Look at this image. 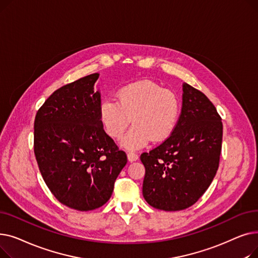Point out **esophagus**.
I'll use <instances>...</instances> for the list:
<instances>
[{"label":"esophagus","instance_id":"34e87169","mask_svg":"<svg viewBox=\"0 0 258 258\" xmlns=\"http://www.w3.org/2000/svg\"><path fill=\"white\" fill-rule=\"evenodd\" d=\"M127 159H128L130 162H134V161L138 160V155L136 153H134V152H128L127 153Z\"/></svg>","mask_w":258,"mask_h":258}]
</instances>
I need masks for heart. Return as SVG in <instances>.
<instances>
[{
	"mask_svg": "<svg viewBox=\"0 0 258 258\" xmlns=\"http://www.w3.org/2000/svg\"><path fill=\"white\" fill-rule=\"evenodd\" d=\"M117 100L105 98L100 102L99 120L108 137L119 139L132 119L134 126L121 141L126 150H139L152 139L164 141L177 125L180 114L177 96L152 80L135 81L120 88Z\"/></svg>",
	"mask_w": 258,
	"mask_h": 258,
	"instance_id": "obj_1",
	"label": "heart"
}]
</instances>
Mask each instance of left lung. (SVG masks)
Instances as JSON below:
<instances>
[{"instance_id":"obj_1","label":"left lung","mask_w":258,"mask_h":258,"mask_svg":"<svg viewBox=\"0 0 258 258\" xmlns=\"http://www.w3.org/2000/svg\"><path fill=\"white\" fill-rule=\"evenodd\" d=\"M223 123L204 93L183 84L182 111L172 134L140 160L142 192L154 208L179 211L204 195L218 171Z\"/></svg>"}]
</instances>
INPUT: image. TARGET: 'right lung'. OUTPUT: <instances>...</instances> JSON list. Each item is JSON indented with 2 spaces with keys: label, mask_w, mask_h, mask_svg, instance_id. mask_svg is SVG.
Returning <instances> with one entry per match:
<instances>
[{
  "label": "right lung",
  "mask_w": 258,
  "mask_h": 258,
  "mask_svg": "<svg viewBox=\"0 0 258 258\" xmlns=\"http://www.w3.org/2000/svg\"><path fill=\"white\" fill-rule=\"evenodd\" d=\"M94 73L54 92L34 120V155L42 177L61 204L79 211L110 200L127 157L105 134Z\"/></svg>",
  "instance_id": "right-lung-1"
}]
</instances>
